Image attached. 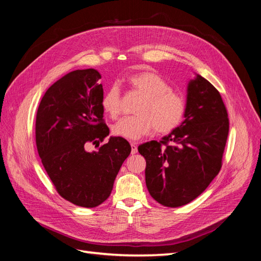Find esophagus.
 Here are the masks:
<instances>
[{
  "label": "esophagus",
  "mask_w": 261,
  "mask_h": 261,
  "mask_svg": "<svg viewBox=\"0 0 261 261\" xmlns=\"http://www.w3.org/2000/svg\"><path fill=\"white\" fill-rule=\"evenodd\" d=\"M130 146H132V154H135L137 153V147H138V144L137 143H130Z\"/></svg>",
  "instance_id": "obj_1"
}]
</instances>
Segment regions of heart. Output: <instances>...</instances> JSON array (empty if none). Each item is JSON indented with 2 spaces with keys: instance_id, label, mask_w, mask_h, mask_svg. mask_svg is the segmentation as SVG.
Wrapping results in <instances>:
<instances>
[{
  "instance_id": "obj_1",
  "label": "heart",
  "mask_w": 261,
  "mask_h": 261,
  "mask_svg": "<svg viewBox=\"0 0 261 261\" xmlns=\"http://www.w3.org/2000/svg\"><path fill=\"white\" fill-rule=\"evenodd\" d=\"M134 91L144 96L135 112L137 115L125 116L113 126L118 137L136 140L153 129L164 135L176 129L184 121L186 102L179 94L172 91L171 85L160 75L143 72L128 78ZM102 108L111 117L121 113V91L116 84L109 87L102 98Z\"/></svg>"
}]
</instances>
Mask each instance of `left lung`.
Wrapping results in <instances>:
<instances>
[{"instance_id": "1", "label": "left lung", "mask_w": 261, "mask_h": 261, "mask_svg": "<svg viewBox=\"0 0 261 261\" xmlns=\"http://www.w3.org/2000/svg\"><path fill=\"white\" fill-rule=\"evenodd\" d=\"M228 118L220 92L196 74L187 85L185 120L159 143L138 147L146 159V185L162 206L176 208L197 198L222 167Z\"/></svg>"}]
</instances>
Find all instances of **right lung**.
<instances>
[{"mask_svg": "<svg viewBox=\"0 0 261 261\" xmlns=\"http://www.w3.org/2000/svg\"><path fill=\"white\" fill-rule=\"evenodd\" d=\"M100 73L77 69L63 76L45 91L36 118L39 156L63 198L76 206L94 208L112 192L115 177L130 153L123 137H110L103 120V88Z\"/></svg>", "mask_w": 261, "mask_h": 261, "instance_id": "add662e5", "label": "right lung"}]
</instances>
